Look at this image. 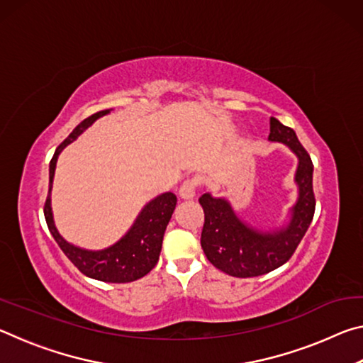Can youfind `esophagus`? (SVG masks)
I'll return each mask as SVG.
<instances>
[{
  "instance_id": "obj_1",
  "label": "esophagus",
  "mask_w": 363,
  "mask_h": 363,
  "mask_svg": "<svg viewBox=\"0 0 363 363\" xmlns=\"http://www.w3.org/2000/svg\"><path fill=\"white\" fill-rule=\"evenodd\" d=\"M196 186H199V182L196 179H187L182 182V186L179 187V196L184 200H190L195 196L196 192Z\"/></svg>"
}]
</instances>
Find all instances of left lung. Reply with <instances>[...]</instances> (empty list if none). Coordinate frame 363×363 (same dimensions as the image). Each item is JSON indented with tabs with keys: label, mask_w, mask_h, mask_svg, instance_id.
I'll use <instances>...</instances> for the list:
<instances>
[{
	"label": "left lung",
	"mask_w": 363,
	"mask_h": 363,
	"mask_svg": "<svg viewBox=\"0 0 363 363\" xmlns=\"http://www.w3.org/2000/svg\"><path fill=\"white\" fill-rule=\"evenodd\" d=\"M269 140L285 144L298 157L294 173L298 199L290 208V219L284 227L274 230L256 229L240 219L224 196H213L211 192H206L199 199L205 211L201 248L214 267L232 277H257L284 266L303 240L314 218V164L309 153L301 145L296 133L274 116L270 118Z\"/></svg>",
	"instance_id": "left-lung-1"
}]
</instances>
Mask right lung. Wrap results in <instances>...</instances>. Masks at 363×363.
Here are the masks:
<instances>
[{
	"label": "right lung",
	"mask_w": 363,
	"mask_h": 363,
	"mask_svg": "<svg viewBox=\"0 0 363 363\" xmlns=\"http://www.w3.org/2000/svg\"><path fill=\"white\" fill-rule=\"evenodd\" d=\"M110 110L112 108L101 110V112L83 120L54 152V157L49 163V195L45 203V218L54 240L57 242L65 256L75 264L79 272H83L89 279L108 281V284H128V281L144 277L158 262L164 230H167L169 219L173 216L177 201L173 192H164L150 200L140 210L130 230L118 242L104 250H84L67 242L54 224L51 208V189L60 152L72 144L83 131L88 130L97 118L110 113Z\"/></svg>",
	"instance_id": "add662e5"
}]
</instances>
